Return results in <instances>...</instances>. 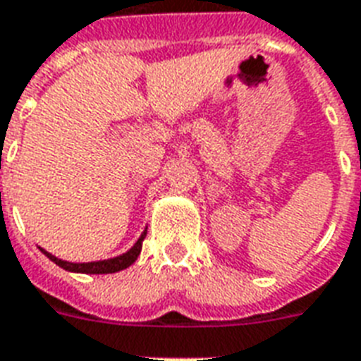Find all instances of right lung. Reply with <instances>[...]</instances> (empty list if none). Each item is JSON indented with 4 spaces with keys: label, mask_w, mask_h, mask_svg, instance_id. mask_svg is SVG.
Masks as SVG:
<instances>
[{
    "label": "right lung",
    "mask_w": 361,
    "mask_h": 361,
    "mask_svg": "<svg viewBox=\"0 0 361 361\" xmlns=\"http://www.w3.org/2000/svg\"><path fill=\"white\" fill-rule=\"evenodd\" d=\"M147 235V230L142 231L141 237L137 239V243L133 247L128 250V252L120 254L116 258H109V259H99V262H88V264H73V262H66V259H60L52 256L50 252H47L44 248H41V252L47 256L49 259H52L56 265H60L61 269L71 271V273H85V275H107V273H116V271H122L126 267H130L133 262L137 259V256L141 254L142 247V239Z\"/></svg>",
    "instance_id": "add662e5"
}]
</instances>
